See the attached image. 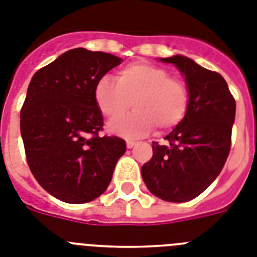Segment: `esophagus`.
Instances as JSON below:
<instances>
[{
  "label": "esophagus",
  "instance_id": "34e87169",
  "mask_svg": "<svg viewBox=\"0 0 257 257\" xmlns=\"http://www.w3.org/2000/svg\"><path fill=\"white\" fill-rule=\"evenodd\" d=\"M135 145H136V141H133V140H126V148L132 149Z\"/></svg>",
  "mask_w": 257,
  "mask_h": 257
}]
</instances>
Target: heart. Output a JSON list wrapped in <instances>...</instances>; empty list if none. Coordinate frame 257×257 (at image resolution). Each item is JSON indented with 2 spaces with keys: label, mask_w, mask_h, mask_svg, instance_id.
Instances as JSON below:
<instances>
[{
  "label": "heart",
  "mask_w": 257,
  "mask_h": 257,
  "mask_svg": "<svg viewBox=\"0 0 257 257\" xmlns=\"http://www.w3.org/2000/svg\"><path fill=\"white\" fill-rule=\"evenodd\" d=\"M99 111L116 118L108 131L128 139L141 137L154 128L169 131L182 122L189 107V91L180 79L170 77L161 66L136 62L120 69L116 82L108 77L99 79L94 90ZM132 115L118 119L130 109Z\"/></svg>",
  "instance_id": "b5f03b06"
}]
</instances>
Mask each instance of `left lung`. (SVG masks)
<instances>
[{
    "label": "left lung",
    "mask_w": 257,
    "mask_h": 257,
    "mask_svg": "<svg viewBox=\"0 0 257 257\" xmlns=\"http://www.w3.org/2000/svg\"><path fill=\"white\" fill-rule=\"evenodd\" d=\"M158 60L175 65L182 73L189 107L182 122L165 137L167 145L153 142V157L142 166V179L158 198L187 202L201 195L225 165L231 145L235 100L218 73L182 55Z\"/></svg>",
    "instance_id": "obj_1"
}]
</instances>
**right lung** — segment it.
Returning a JSON list of instances; mask_svg holds the SVG:
<instances>
[{"label":"right lung","mask_w":257,"mask_h":257,"mask_svg":"<svg viewBox=\"0 0 257 257\" xmlns=\"http://www.w3.org/2000/svg\"><path fill=\"white\" fill-rule=\"evenodd\" d=\"M122 59L74 48L34 74L21 111L27 163L38 183L68 204L104 193L126 150L118 137L99 136L103 116L94 98L96 82Z\"/></svg>","instance_id":"1"}]
</instances>
